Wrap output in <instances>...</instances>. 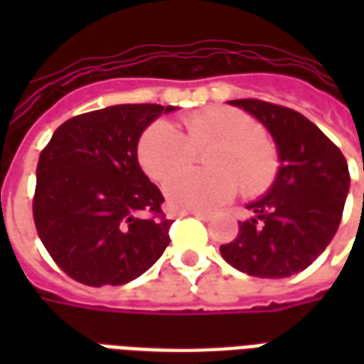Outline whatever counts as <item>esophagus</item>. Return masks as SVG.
I'll list each match as a JSON object with an SVG mask.
<instances>
[{"mask_svg":"<svg viewBox=\"0 0 364 364\" xmlns=\"http://www.w3.org/2000/svg\"><path fill=\"white\" fill-rule=\"evenodd\" d=\"M189 214L197 216L198 220H210V214H208V213H197V210H195V213H189Z\"/></svg>","mask_w":364,"mask_h":364,"instance_id":"esophagus-1","label":"esophagus"}]
</instances>
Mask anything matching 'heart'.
Masks as SVG:
<instances>
[{
    "label": "heart",
    "mask_w": 364,
    "mask_h": 364,
    "mask_svg": "<svg viewBox=\"0 0 364 364\" xmlns=\"http://www.w3.org/2000/svg\"><path fill=\"white\" fill-rule=\"evenodd\" d=\"M183 134L166 120H156L138 140V161L146 175L158 183L169 181L207 152L210 172L175 178L166 187L169 205L177 210H213L237 193L259 197L279 175V151L252 114L234 107H210L181 119Z\"/></svg>",
    "instance_id": "heart-1"
}]
</instances>
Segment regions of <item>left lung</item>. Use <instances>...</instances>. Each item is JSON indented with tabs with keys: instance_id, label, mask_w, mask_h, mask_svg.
I'll return each mask as SVG.
<instances>
[{
	"instance_id": "obj_1",
	"label": "left lung",
	"mask_w": 364,
	"mask_h": 364,
	"mask_svg": "<svg viewBox=\"0 0 364 364\" xmlns=\"http://www.w3.org/2000/svg\"><path fill=\"white\" fill-rule=\"evenodd\" d=\"M273 134L281 169L267 195L247 208L234 242L220 245L232 267L261 279L304 271L336 236L349 193L345 156L304 114L261 99L230 101Z\"/></svg>"
}]
</instances>
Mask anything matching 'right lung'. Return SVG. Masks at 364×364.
<instances>
[{
	"label": "right lung",
	"instance_id": "add662e5",
	"mask_svg": "<svg viewBox=\"0 0 364 364\" xmlns=\"http://www.w3.org/2000/svg\"><path fill=\"white\" fill-rule=\"evenodd\" d=\"M173 105H114L60 124L36 166L33 218L54 263L87 287L124 284L169 245L164 195L138 166V138Z\"/></svg>",
	"mask_w": 364,
	"mask_h": 364
}]
</instances>
